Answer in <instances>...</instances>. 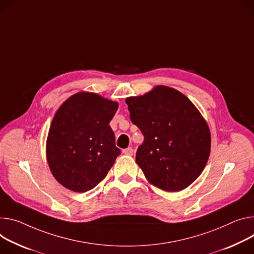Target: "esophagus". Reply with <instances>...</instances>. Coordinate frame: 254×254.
<instances>
[{"label": "esophagus", "mask_w": 254, "mask_h": 254, "mask_svg": "<svg viewBox=\"0 0 254 254\" xmlns=\"http://www.w3.org/2000/svg\"><path fill=\"white\" fill-rule=\"evenodd\" d=\"M123 153L126 154V155H128V156H131L133 154V149L131 147H128L127 149H124L123 150Z\"/></svg>", "instance_id": "1"}]
</instances>
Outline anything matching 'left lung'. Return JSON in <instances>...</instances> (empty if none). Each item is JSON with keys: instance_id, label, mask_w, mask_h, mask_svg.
Masks as SVG:
<instances>
[{"instance_id": "1", "label": "left lung", "mask_w": 254, "mask_h": 254, "mask_svg": "<svg viewBox=\"0 0 254 254\" xmlns=\"http://www.w3.org/2000/svg\"><path fill=\"white\" fill-rule=\"evenodd\" d=\"M131 123L144 135L135 162L147 179L166 191H179L200 175L211 151L209 127L179 91L157 86L126 100Z\"/></svg>"}]
</instances>
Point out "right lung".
Listing matches in <instances>:
<instances>
[{"label":"right lung","instance_id":"1","mask_svg":"<svg viewBox=\"0 0 254 254\" xmlns=\"http://www.w3.org/2000/svg\"><path fill=\"white\" fill-rule=\"evenodd\" d=\"M119 104L94 93L65 100L53 120L47 157L55 178L76 192L94 189L121 155L109 123Z\"/></svg>","mask_w":254,"mask_h":254}]
</instances>
